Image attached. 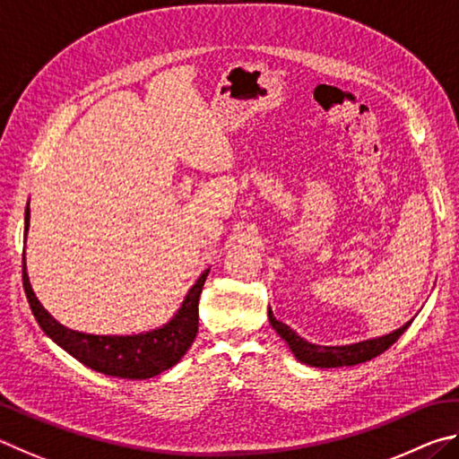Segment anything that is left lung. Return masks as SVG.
Masks as SVG:
<instances>
[{
	"mask_svg": "<svg viewBox=\"0 0 459 459\" xmlns=\"http://www.w3.org/2000/svg\"><path fill=\"white\" fill-rule=\"evenodd\" d=\"M268 318H270L272 328L280 334V339L286 341L288 347H290V351L294 352V357L304 365L318 367V368L352 367L359 363H367V360L379 357L381 352L387 351L393 342H397L399 336L407 331L409 325H411V320H409V323L397 328V331L379 336V339H368L355 344H342V347H325V344H315V342L304 341L302 336L296 334L290 326L276 320L272 308H268Z\"/></svg>",
	"mask_w": 459,
	"mask_h": 459,
	"instance_id": "8db88e82",
	"label": "left lung"
}]
</instances>
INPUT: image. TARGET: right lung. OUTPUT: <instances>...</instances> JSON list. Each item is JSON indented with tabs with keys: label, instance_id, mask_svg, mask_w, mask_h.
<instances>
[{
	"label": "right lung",
	"instance_id": "1",
	"mask_svg": "<svg viewBox=\"0 0 459 459\" xmlns=\"http://www.w3.org/2000/svg\"><path fill=\"white\" fill-rule=\"evenodd\" d=\"M23 221H26L23 238H28L30 201ZM22 274L23 290H26L30 308L34 312L38 325L68 355L96 373L118 377V379H151L179 363L185 352L189 351L191 342L195 341L199 326V296L204 290L209 268L201 272L197 282L185 296L181 308L167 325L139 334H88L72 331V328L60 325L36 299L26 272V258H23Z\"/></svg>",
	"mask_w": 459,
	"mask_h": 459
}]
</instances>
